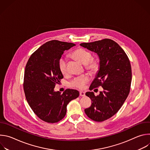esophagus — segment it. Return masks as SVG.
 <instances>
[{
	"label": "esophagus",
	"instance_id": "1",
	"mask_svg": "<svg viewBox=\"0 0 150 150\" xmlns=\"http://www.w3.org/2000/svg\"><path fill=\"white\" fill-rule=\"evenodd\" d=\"M79 95H80V96H81V97H84V96H85V92L80 91V92H79Z\"/></svg>",
	"mask_w": 150,
	"mask_h": 150
}]
</instances>
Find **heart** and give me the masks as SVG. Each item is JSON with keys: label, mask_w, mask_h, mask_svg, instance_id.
Listing matches in <instances>:
<instances>
[{"label": "heart", "mask_w": 150, "mask_h": 150, "mask_svg": "<svg viewBox=\"0 0 150 150\" xmlns=\"http://www.w3.org/2000/svg\"><path fill=\"white\" fill-rule=\"evenodd\" d=\"M71 56L79 61L85 65V68L90 72L94 74L97 72L100 68V62L97 58L92 57L91 53L83 48L79 47L74 50ZM58 68L63 75H66L68 72L67 61L65 58L61 57L58 62ZM90 80V76L87 74L75 78L70 83L71 87L82 90Z\"/></svg>", "instance_id": "heart-1"}]
</instances>
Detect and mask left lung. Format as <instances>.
I'll use <instances>...</instances> for the list:
<instances>
[{"mask_svg":"<svg viewBox=\"0 0 150 150\" xmlns=\"http://www.w3.org/2000/svg\"><path fill=\"white\" fill-rule=\"evenodd\" d=\"M80 46L97 53L100 58V69L89 89L101 86L104 91L97 96L93 92L85 93L91 98V105L84 111L91 119L103 122L119 110L129 95L132 80L130 61L122 47L111 39L83 42Z\"/></svg>","mask_w":150,"mask_h":150,"instance_id":"8db88e82","label":"left lung"}]
</instances>
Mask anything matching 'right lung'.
<instances>
[{
  "label": "right lung",
  "mask_w": 150,
  "mask_h": 150,
  "mask_svg": "<svg viewBox=\"0 0 150 150\" xmlns=\"http://www.w3.org/2000/svg\"><path fill=\"white\" fill-rule=\"evenodd\" d=\"M75 45L59 40L49 41L40 46L30 57L25 66L24 90L27 101L41 120L56 123L67 113V106L79 93L67 89L61 94L54 91L55 85L63 78L58 62L64 51Z\"/></svg>",
  "instance_id": "obj_1"
}]
</instances>
